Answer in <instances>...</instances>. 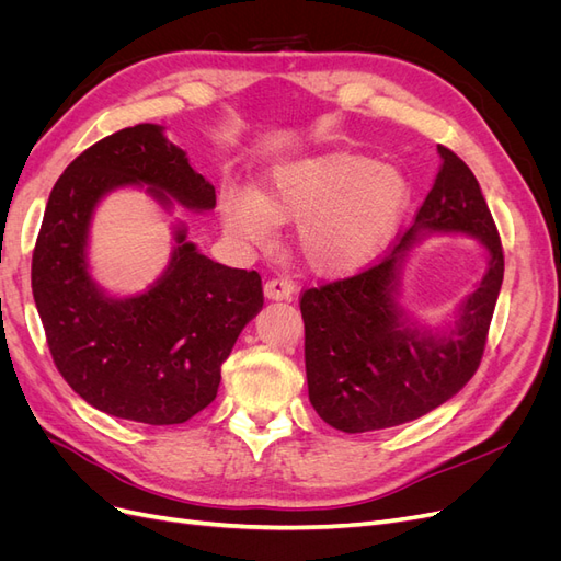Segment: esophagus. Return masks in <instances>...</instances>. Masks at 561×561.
<instances>
[{
  "mask_svg": "<svg viewBox=\"0 0 561 561\" xmlns=\"http://www.w3.org/2000/svg\"><path fill=\"white\" fill-rule=\"evenodd\" d=\"M264 295L274 301H283V299H293L295 295V283L285 280V278H268L264 283Z\"/></svg>",
  "mask_w": 561,
  "mask_h": 561,
  "instance_id": "esophagus-1",
  "label": "esophagus"
}]
</instances>
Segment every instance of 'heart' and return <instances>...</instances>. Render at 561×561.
Segmentation results:
<instances>
[{
    "label": "heart",
    "mask_w": 561,
    "mask_h": 561,
    "mask_svg": "<svg viewBox=\"0 0 561 561\" xmlns=\"http://www.w3.org/2000/svg\"><path fill=\"white\" fill-rule=\"evenodd\" d=\"M410 198V182L398 168L336 151L276 165L260 196L227 192L222 217L236 239L252 245L266 243L276 222H297L301 260L320 274H339L388 241Z\"/></svg>",
    "instance_id": "heart-1"
}]
</instances>
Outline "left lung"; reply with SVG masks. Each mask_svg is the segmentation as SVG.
<instances>
[{
    "label": "left lung",
    "mask_w": 561,
    "mask_h": 561,
    "mask_svg": "<svg viewBox=\"0 0 561 561\" xmlns=\"http://www.w3.org/2000/svg\"><path fill=\"white\" fill-rule=\"evenodd\" d=\"M443 168L414 225L360 274L304 290V360L318 416L344 433L393 428L428 414L478 371L503 283V245L470 168L437 145ZM423 230L478 234L490 252L481 287L445 335L410 329L394 301L403 252Z\"/></svg>",
    "instance_id": "obj_1"
}]
</instances>
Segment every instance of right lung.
Segmentation results:
<instances>
[{
  "label": "right lung",
  "mask_w": 561,
  "mask_h": 561,
  "mask_svg": "<svg viewBox=\"0 0 561 561\" xmlns=\"http://www.w3.org/2000/svg\"><path fill=\"white\" fill-rule=\"evenodd\" d=\"M147 184L194 210L215 208V186L163 128L116 130L65 168L50 190L32 252V295L62 379L95 410L173 426L215 400L219 367L264 304L257 271L201 254L178 229V248L149 293L112 299L89 276L87 241L98 201L116 186Z\"/></svg>",
  "instance_id": "add662e5"
}]
</instances>
